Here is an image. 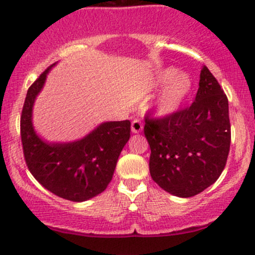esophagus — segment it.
I'll return each mask as SVG.
<instances>
[{"instance_id": "esophagus-1", "label": "esophagus", "mask_w": 255, "mask_h": 255, "mask_svg": "<svg viewBox=\"0 0 255 255\" xmlns=\"http://www.w3.org/2000/svg\"><path fill=\"white\" fill-rule=\"evenodd\" d=\"M142 130V123L139 120H133L132 122V132L133 133H140Z\"/></svg>"}]
</instances>
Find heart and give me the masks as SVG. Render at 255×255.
<instances>
[{"label":"heart","instance_id":"heart-1","mask_svg":"<svg viewBox=\"0 0 255 255\" xmlns=\"http://www.w3.org/2000/svg\"><path fill=\"white\" fill-rule=\"evenodd\" d=\"M156 82L159 87L169 85L155 105L156 113L159 116H166L179 110L194 87V81L190 75L178 74V70L175 68L164 69L157 76Z\"/></svg>","mask_w":255,"mask_h":255}]
</instances>
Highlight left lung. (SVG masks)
Segmentation results:
<instances>
[{"label": "left lung", "instance_id": "left-lung-1", "mask_svg": "<svg viewBox=\"0 0 255 255\" xmlns=\"http://www.w3.org/2000/svg\"><path fill=\"white\" fill-rule=\"evenodd\" d=\"M198 86L189 108L162 119L145 116L151 178L178 197H192L214 184L230 151L228 97L207 66Z\"/></svg>", "mask_w": 255, "mask_h": 255}]
</instances>
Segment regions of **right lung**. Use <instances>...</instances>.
Instances as JSON below:
<instances>
[{
  "label": "right lung",
  "instance_id": "add662e5",
  "mask_svg": "<svg viewBox=\"0 0 255 255\" xmlns=\"http://www.w3.org/2000/svg\"><path fill=\"white\" fill-rule=\"evenodd\" d=\"M44 70L27 91L20 117V135L26 166L52 194L82 202L102 194L113 179L120 153L130 136V122H104L81 140H42L33 129L32 106L46 82Z\"/></svg>",
  "mask_w": 255,
  "mask_h": 255
}]
</instances>
